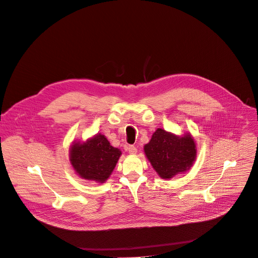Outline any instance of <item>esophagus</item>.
<instances>
[{
  "label": "esophagus",
  "mask_w": 258,
  "mask_h": 258,
  "mask_svg": "<svg viewBox=\"0 0 258 258\" xmlns=\"http://www.w3.org/2000/svg\"><path fill=\"white\" fill-rule=\"evenodd\" d=\"M127 151H128L129 154H131V155H135V154L137 153V149H136L134 146H128Z\"/></svg>",
  "instance_id": "esophagus-1"
}]
</instances>
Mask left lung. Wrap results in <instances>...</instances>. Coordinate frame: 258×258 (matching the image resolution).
Returning <instances> with one entry per match:
<instances>
[{"label":"left lung","mask_w":258,"mask_h":258,"mask_svg":"<svg viewBox=\"0 0 258 258\" xmlns=\"http://www.w3.org/2000/svg\"><path fill=\"white\" fill-rule=\"evenodd\" d=\"M145 153L160 177L170 179L188 170L197 150L190 134L178 137L159 128L145 146Z\"/></svg>","instance_id":"left-lung-1"}]
</instances>
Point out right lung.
I'll list each match as a JSON object with an SVG mask.
<instances>
[{"mask_svg":"<svg viewBox=\"0 0 258 258\" xmlns=\"http://www.w3.org/2000/svg\"><path fill=\"white\" fill-rule=\"evenodd\" d=\"M121 151L109 145L101 134L71 149L70 161L76 172L84 179L105 181L111 174L121 156Z\"/></svg>","mask_w":258,"mask_h":258,"instance_id":"add662e5","label":"right lung"}]
</instances>
